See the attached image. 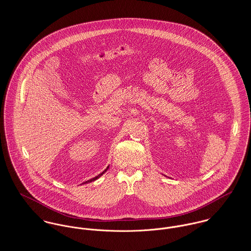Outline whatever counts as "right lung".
<instances>
[{
  "instance_id": "right-lung-1",
  "label": "right lung",
  "mask_w": 251,
  "mask_h": 251,
  "mask_svg": "<svg viewBox=\"0 0 251 251\" xmlns=\"http://www.w3.org/2000/svg\"><path fill=\"white\" fill-rule=\"evenodd\" d=\"M108 167H109V166H107V167H106V169H105V170H104V171H103V172H102V173H100V175H98V176H95V177H93V178H91V179H89V180H86V181H85V182H82V184H85V183H89V182H92V181H94V180H96V179H98V178H99V177H100V176H102V175H103V174H104V173H105V172H106V171H107V169H108Z\"/></svg>"
}]
</instances>
